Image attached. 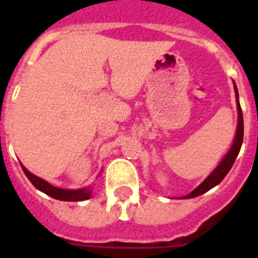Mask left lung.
<instances>
[{
  "label": "left lung",
  "mask_w": 258,
  "mask_h": 258,
  "mask_svg": "<svg viewBox=\"0 0 258 258\" xmlns=\"http://www.w3.org/2000/svg\"><path fill=\"white\" fill-rule=\"evenodd\" d=\"M234 90H235V99H236V108H238V125H236V133L234 137V141H232V145L230 147L229 151L226 152V155L222 157V160L220 161L216 168L212 170L211 174L207 177L202 183L198 186L195 190L191 191L188 195H184L182 197V199H191V198H197L199 195H203L204 192L209 191L211 188H213L214 186H217L221 181H222L226 174L229 173V170L231 169L232 164L235 161L236 156H238L239 151H240L241 143H243V134H244V124H243V112H241L240 103H239V94H238V88H236L235 83H234Z\"/></svg>",
  "instance_id": "obj_1"
}]
</instances>
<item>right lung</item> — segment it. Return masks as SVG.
I'll return each mask as SVG.
<instances>
[{
    "instance_id": "right-lung-1",
    "label": "right lung",
    "mask_w": 258,
    "mask_h": 258,
    "mask_svg": "<svg viewBox=\"0 0 258 258\" xmlns=\"http://www.w3.org/2000/svg\"><path fill=\"white\" fill-rule=\"evenodd\" d=\"M20 165H22L23 172L26 173L27 178L32 182V184L37 190L42 191V192L49 195V197L54 198V199L63 200V202H81V200H88L92 198L93 187L77 188V190H67V188L55 187V186L50 184L45 179L40 178V177H37V175L29 172L23 164H20Z\"/></svg>"
}]
</instances>
